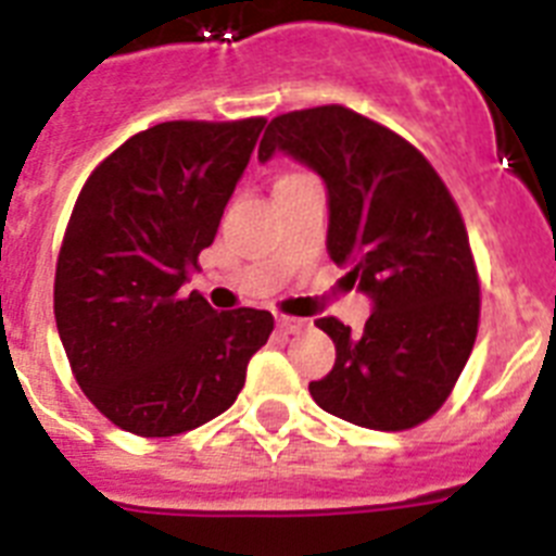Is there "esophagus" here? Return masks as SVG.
Returning a JSON list of instances; mask_svg holds the SVG:
<instances>
[{"mask_svg":"<svg viewBox=\"0 0 556 556\" xmlns=\"http://www.w3.org/2000/svg\"><path fill=\"white\" fill-rule=\"evenodd\" d=\"M277 328L282 333H300L302 328H307V319H296V316H277Z\"/></svg>","mask_w":556,"mask_h":556,"instance_id":"esophagus-1","label":"esophagus"}]
</instances>
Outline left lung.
<instances>
[{
  "instance_id": "1",
  "label": "left lung",
  "mask_w": 556,
  "mask_h": 556,
  "mask_svg": "<svg viewBox=\"0 0 556 556\" xmlns=\"http://www.w3.org/2000/svg\"><path fill=\"white\" fill-rule=\"evenodd\" d=\"M282 152L328 189V254L367 293L362 333L333 316L336 365L307 390L325 413L399 432L438 413L478 336L480 286L455 200L427 157L376 121L330 104L279 115L260 163Z\"/></svg>"
}]
</instances>
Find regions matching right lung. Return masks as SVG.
Listing matches in <instances>:
<instances>
[{
	"label": "right lung",
	"instance_id": "1",
	"mask_svg": "<svg viewBox=\"0 0 556 556\" xmlns=\"http://www.w3.org/2000/svg\"><path fill=\"white\" fill-rule=\"evenodd\" d=\"M263 118L166 121L84 184L55 265V328L84 395L115 427L180 435L235 404L274 316L180 293L220 226Z\"/></svg>",
	"mask_w": 556,
	"mask_h": 556
}]
</instances>
